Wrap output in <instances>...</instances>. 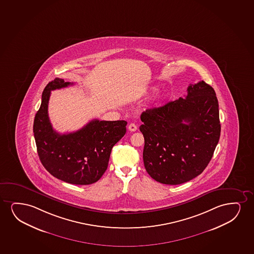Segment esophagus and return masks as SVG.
Segmentation results:
<instances>
[{
	"label": "esophagus",
	"instance_id": "esophagus-1",
	"mask_svg": "<svg viewBox=\"0 0 254 254\" xmlns=\"http://www.w3.org/2000/svg\"><path fill=\"white\" fill-rule=\"evenodd\" d=\"M137 126L134 123H130L128 126L129 131H131V132H135L136 130H137Z\"/></svg>",
	"mask_w": 254,
	"mask_h": 254
}]
</instances>
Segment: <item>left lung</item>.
I'll return each instance as SVG.
<instances>
[{
	"label": "left lung",
	"mask_w": 254,
	"mask_h": 254,
	"mask_svg": "<svg viewBox=\"0 0 254 254\" xmlns=\"http://www.w3.org/2000/svg\"><path fill=\"white\" fill-rule=\"evenodd\" d=\"M187 91L185 98L146 109L140 116L145 170L164 185H181L201 174L221 135L214 89L200 81Z\"/></svg>",
	"instance_id": "1"
}]
</instances>
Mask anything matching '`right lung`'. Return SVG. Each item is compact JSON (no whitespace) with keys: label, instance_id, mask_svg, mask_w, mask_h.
Returning <instances> with one entry per match:
<instances>
[{"label":"right lung","instance_id":"right-lung-1","mask_svg":"<svg viewBox=\"0 0 254 254\" xmlns=\"http://www.w3.org/2000/svg\"><path fill=\"white\" fill-rule=\"evenodd\" d=\"M72 84L55 78L46 86L33 133L40 161L50 174L72 185H91L106 172L113 146L125 135L127 122L96 119L76 132H57L48 116L51 91Z\"/></svg>","mask_w":254,"mask_h":254}]
</instances>
